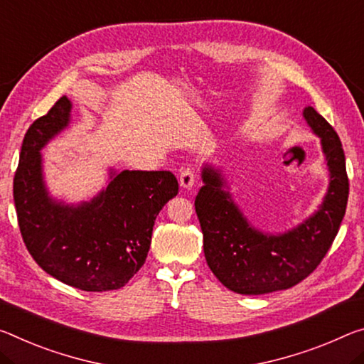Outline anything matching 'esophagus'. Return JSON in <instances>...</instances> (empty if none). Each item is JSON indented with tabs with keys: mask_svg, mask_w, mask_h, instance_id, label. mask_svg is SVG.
<instances>
[{
	"mask_svg": "<svg viewBox=\"0 0 364 364\" xmlns=\"http://www.w3.org/2000/svg\"><path fill=\"white\" fill-rule=\"evenodd\" d=\"M193 184H194V170L189 168V166H186V168H181L180 170V186L184 189H189V188H193Z\"/></svg>",
	"mask_w": 364,
	"mask_h": 364,
	"instance_id": "34e87169",
	"label": "esophagus"
}]
</instances>
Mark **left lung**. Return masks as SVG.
<instances>
[{
	"instance_id": "8db88e82",
	"label": "left lung",
	"mask_w": 364,
	"mask_h": 364,
	"mask_svg": "<svg viewBox=\"0 0 364 364\" xmlns=\"http://www.w3.org/2000/svg\"><path fill=\"white\" fill-rule=\"evenodd\" d=\"M321 137L331 183L314 215L287 233L269 235L251 227L228 191L218 170L204 166V186L194 207L204 235V255L213 275L240 295H264L295 287L313 274L331 250L348 200L345 154L336 129L316 112H303Z\"/></svg>"
}]
</instances>
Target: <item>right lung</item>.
I'll use <instances>...</instances> for the list:
<instances>
[{"mask_svg": "<svg viewBox=\"0 0 364 364\" xmlns=\"http://www.w3.org/2000/svg\"><path fill=\"white\" fill-rule=\"evenodd\" d=\"M69 113L71 102L61 97L26 132L13 186L17 223L33 261L56 280L84 291L118 290L146 262L155 218L178 181L171 171H112L89 203H56L40 151L69 124Z\"/></svg>", "mask_w": 364, "mask_h": 364, "instance_id": "obj_1", "label": "right lung"}]
</instances>
